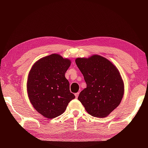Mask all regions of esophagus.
I'll list each match as a JSON object with an SVG mask.
<instances>
[{
	"label": "esophagus",
	"mask_w": 148,
	"mask_h": 148,
	"mask_svg": "<svg viewBox=\"0 0 148 148\" xmlns=\"http://www.w3.org/2000/svg\"><path fill=\"white\" fill-rule=\"evenodd\" d=\"M78 95H79V92H76V93H75V96H76V99L78 97Z\"/></svg>",
	"instance_id": "1"
}]
</instances>
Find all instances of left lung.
<instances>
[{"label":"left lung","mask_w":148,"mask_h":148,"mask_svg":"<svg viewBox=\"0 0 148 148\" xmlns=\"http://www.w3.org/2000/svg\"><path fill=\"white\" fill-rule=\"evenodd\" d=\"M87 87L77 99L92 116L105 117L119 106L124 94V84L116 66L99 55L77 58Z\"/></svg>","instance_id":"left-lung-1"}]
</instances>
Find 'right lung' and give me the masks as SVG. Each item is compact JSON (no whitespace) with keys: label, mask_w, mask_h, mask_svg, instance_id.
<instances>
[{"label":"right lung","mask_w":148,"mask_h":148,"mask_svg":"<svg viewBox=\"0 0 148 148\" xmlns=\"http://www.w3.org/2000/svg\"><path fill=\"white\" fill-rule=\"evenodd\" d=\"M71 63V60L53 53L37 61L29 72L27 88L30 102L46 118L64 113L75 98L64 76Z\"/></svg>","instance_id":"right-lung-1"}]
</instances>
